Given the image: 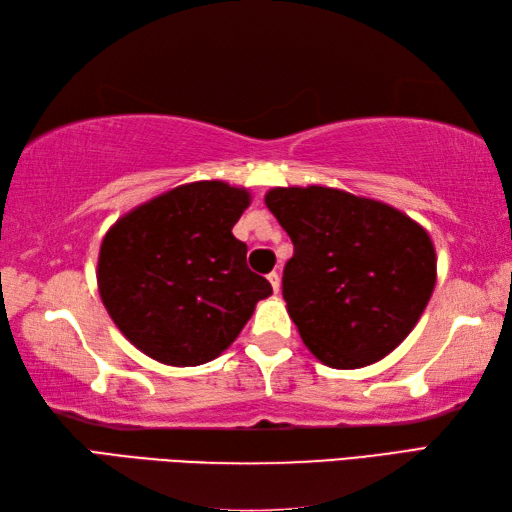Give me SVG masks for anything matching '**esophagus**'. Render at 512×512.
<instances>
[{"label": "esophagus", "instance_id": "34e87169", "mask_svg": "<svg viewBox=\"0 0 512 512\" xmlns=\"http://www.w3.org/2000/svg\"><path fill=\"white\" fill-rule=\"evenodd\" d=\"M268 281H270V286H273V290H275V292H279V288H281V279H279V273H275V270H273V273L268 275Z\"/></svg>", "mask_w": 512, "mask_h": 512}]
</instances>
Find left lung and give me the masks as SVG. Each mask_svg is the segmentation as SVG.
Here are the masks:
<instances>
[{
	"mask_svg": "<svg viewBox=\"0 0 512 512\" xmlns=\"http://www.w3.org/2000/svg\"><path fill=\"white\" fill-rule=\"evenodd\" d=\"M264 202L295 244L284 299L308 350L334 369L394 352L436 288L429 233L394 206L321 184L275 187Z\"/></svg>",
	"mask_w": 512,
	"mask_h": 512,
	"instance_id": "1",
	"label": "left lung"
}]
</instances>
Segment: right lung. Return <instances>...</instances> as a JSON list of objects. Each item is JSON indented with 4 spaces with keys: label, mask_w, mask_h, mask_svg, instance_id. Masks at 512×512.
<instances>
[{
    "label": "right lung",
    "mask_w": 512,
    "mask_h": 512,
    "mask_svg": "<svg viewBox=\"0 0 512 512\" xmlns=\"http://www.w3.org/2000/svg\"><path fill=\"white\" fill-rule=\"evenodd\" d=\"M250 191L198 180L156 195L105 233L96 284L125 339L154 361L195 367L231 347L257 301L273 295L246 266L233 226Z\"/></svg>",
    "instance_id": "right-lung-1"
}]
</instances>
